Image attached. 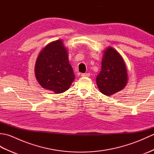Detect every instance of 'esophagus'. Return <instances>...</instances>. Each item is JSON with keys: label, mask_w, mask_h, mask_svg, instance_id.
<instances>
[{"label": "esophagus", "mask_w": 154, "mask_h": 154, "mask_svg": "<svg viewBox=\"0 0 154 154\" xmlns=\"http://www.w3.org/2000/svg\"><path fill=\"white\" fill-rule=\"evenodd\" d=\"M81 76L85 77H88L90 76V73H82L81 74Z\"/></svg>", "instance_id": "34e87169"}]
</instances>
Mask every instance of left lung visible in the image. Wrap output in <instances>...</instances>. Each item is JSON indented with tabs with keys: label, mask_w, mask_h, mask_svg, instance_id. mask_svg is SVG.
Masks as SVG:
<instances>
[{
	"label": "left lung",
	"mask_w": 154,
	"mask_h": 154,
	"mask_svg": "<svg viewBox=\"0 0 154 154\" xmlns=\"http://www.w3.org/2000/svg\"><path fill=\"white\" fill-rule=\"evenodd\" d=\"M96 80L99 89L106 96L119 92L126 85L128 74L125 63L119 52L112 47L104 51L101 71Z\"/></svg>",
	"instance_id": "1"
}]
</instances>
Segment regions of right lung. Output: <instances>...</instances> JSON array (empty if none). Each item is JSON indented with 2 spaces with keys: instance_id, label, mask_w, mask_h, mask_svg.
<instances>
[{
  "instance_id": "1",
  "label": "right lung",
  "mask_w": 154,
  "mask_h": 154,
  "mask_svg": "<svg viewBox=\"0 0 154 154\" xmlns=\"http://www.w3.org/2000/svg\"><path fill=\"white\" fill-rule=\"evenodd\" d=\"M35 75L40 85L55 93L69 89L75 79L68 54L61 40L48 44L39 54L35 65Z\"/></svg>"
}]
</instances>
